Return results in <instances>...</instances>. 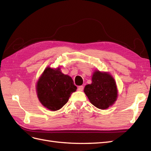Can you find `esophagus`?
Masks as SVG:
<instances>
[{"instance_id": "1", "label": "esophagus", "mask_w": 151, "mask_h": 151, "mask_svg": "<svg viewBox=\"0 0 151 151\" xmlns=\"http://www.w3.org/2000/svg\"><path fill=\"white\" fill-rule=\"evenodd\" d=\"M83 89H84V86H78V90L80 91H82Z\"/></svg>"}]
</instances>
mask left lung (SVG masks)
Instances as JSON below:
<instances>
[{"label": "left lung", "mask_w": 151, "mask_h": 151, "mask_svg": "<svg viewBox=\"0 0 151 151\" xmlns=\"http://www.w3.org/2000/svg\"><path fill=\"white\" fill-rule=\"evenodd\" d=\"M91 81V84L86 85L84 89L91 103L101 110L111 106L118 96L116 82L113 76L108 72L95 70Z\"/></svg>", "instance_id": "8db88e82"}]
</instances>
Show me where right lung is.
I'll use <instances>...</instances> for the list:
<instances>
[{
	"instance_id": "add662e5",
	"label": "right lung",
	"mask_w": 151,
	"mask_h": 151,
	"mask_svg": "<svg viewBox=\"0 0 151 151\" xmlns=\"http://www.w3.org/2000/svg\"><path fill=\"white\" fill-rule=\"evenodd\" d=\"M76 89L72 78L62 73L60 67L51 68L48 66L36 84L38 99L44 107L50 111L62 108Z\"/></svg>"
}]
</instances>
